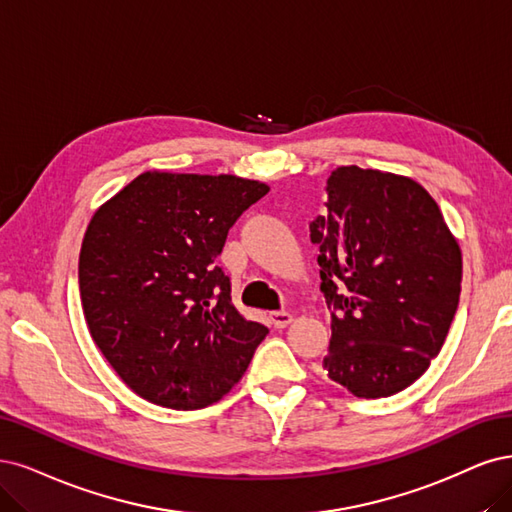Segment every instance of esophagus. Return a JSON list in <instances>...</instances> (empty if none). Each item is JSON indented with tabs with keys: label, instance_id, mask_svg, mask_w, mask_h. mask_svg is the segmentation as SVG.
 <instances>
[{
	"label": "esophagus",
	"instance_id": "obj_1",
	"mask_svg": "<svg viewBox=\"0 0 512 512\" xmlns=\"http://www.w3.org/2000/svg\"><path fill=\"white\" fill-rule=\"evenodd\" d=\"M270 321L276 329H285L291 321H293V315L291 312H285V310H278V312H272L270 315Z\"/></svg>",
	"mask_w": 512,
	"mask_h": 512
}]
</instances>
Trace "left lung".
<instances>
[{
  "instance_id": "left-lung-1",
  "label": "left lung",
  "mask_w": 512,
  "mask_h": 512,
  "mask_svg": "<svg viewBox=\"0 0 512 512\" xmlns=\"http://www.w3.org/2000/svg\"><path fill=\"white\" fill-rule=\"evenodd\" d=\"M310 223L332 312L323 370L357 398L412 385L442 349L461 293V251L434 197L408 176L342 166Z\"/></svg>"
}]
</instances>
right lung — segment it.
<instances>
[{
	"mask_svg": "<svg viewBox=\"0 0 512 512\" xmlns=\"http://www.w3.org/2000/svg\"><path fill=\"white\" fill-rule=\"evenodd\" d=\"M270 191L232 174L144 172L95 210L78 285L91 338L140 398L219 402L268 327L244 319L217 266L229 227Z\"/></svg>",
	"mask_w": 512,
	"mask_h": 512,
	"instance_id": "obj_1",
	"label": "right lung"
}]
</instances>
